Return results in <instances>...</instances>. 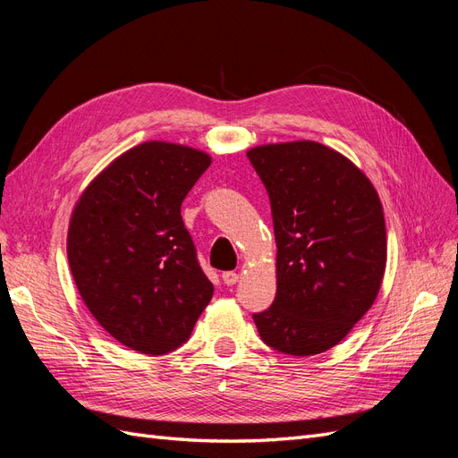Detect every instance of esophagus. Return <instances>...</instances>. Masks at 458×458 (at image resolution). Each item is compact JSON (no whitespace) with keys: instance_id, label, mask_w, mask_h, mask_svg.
I'll return each mask as SVG.
<instances>
[{"instance_id":"34e87169","label":"esophagus","mask_w":458,"mask_h":458,"mask_svg":"<svg viewBox=\"0 0 458 458\" xmlns=\"http://www.w3.org/2000/svg\"><path fill=\"white\" fill-rule=\"evenodd\" d=\"M221 279H224V283H225L227 286H233L234 283L239 281V273H234V271H225L224 275H221Z\"/></svg>"}]
</instances>
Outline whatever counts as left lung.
Instances as JSON below:
<instances>
[{"mask_svg":"<svg viewBox=\"0 0 458 458\" xmlns=\"http://www.w3.org/2000/svg\"><path fill=\"white\" fill-rule=\"evenodd\" d=\"M246 157L267 189L276 242V294L254 323L276 352L323 353L378 296L387 254L378 192L315 141L259 145Z\"/></svg>","mask_w":458,"mask_h":458,"instance_id":"8db88e82","label":"left lung"}]
</instances>
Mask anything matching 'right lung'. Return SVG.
Masks as SVG:
<instances>
[{
	"mask_svg": "<svg viewBox=\"0 0 458 458\" xmlns=\"http://www.w3.org/2000/svg\"><path fill=\"white\" fill-rule=\"evenodd\" d=\"M212 158L147 141L123 152L81 192L66 254L91 315L120 344L147 355L177 350L210 303L182 202Z\"/></svg>",
	"mask_w": 458,
	"mask_h": 458,
	"instance_id": "1",
	"label": "right lung"
}]
</instances>
